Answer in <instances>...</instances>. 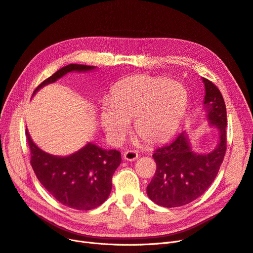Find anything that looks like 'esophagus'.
Masks as SVG:
<instances>
[{
  "label": "esophagus",
  "instance_id": "34e87169",
  "mask_svg": "<svg viewBox=\"0 0 253 253\" xmlns=\"http://www.w3.org/2000/svg\"><path fill=\"white\" fill-rule=\"evenodd\" d=\"M124 160L125 161H128V162H134L136 158L138 157L137 155V152L136 151H133V150H128L124 153Z\"/></svg>",
  "mask_w": 253,
  "mask_h": 253
}]
</instances>
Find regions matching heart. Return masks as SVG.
I'll return each instance as SVG.
<instances>
[{"label": "heart", "mask_w": 253, "mask_h": 253, "mask_svg": "<svg viewBox=\"0 0 253 253\" xmlns=\"http://www.w3.org/2000/svg\"><path fill=\"white\" fill-rule=\"evenodd\" d=\"M188 100V92L177 82L146 75L130 77L111 89L110 105L101 107L100 123L115 144L123 141L131 121L142 141L161 144L178 128Z\"/></svg>", "instance_id": "b5f03b06"}]
</instances>
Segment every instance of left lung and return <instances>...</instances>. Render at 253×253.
<instances>
[{
  "mask_svg": "<svg viewBox=\"0 0 253 253\" xmlns=\"http://www.w3.org/2000/svg\"><path fill=\"white\" fill-rule=\"evenodd\" d=\"M205 87L203 110L209 126L218 131V143L213 150L198 153L193 150L185 131L152 155L156 172L147 186L148 197L164 208L185 205L207 191L216 178L226 151V106L218 87L202 78Z\"/></svg>",
  "mask_w": 253,
  "mask_h": 253,
  "instance_id": "1",
  "label": "left lung"
}]
</instances>
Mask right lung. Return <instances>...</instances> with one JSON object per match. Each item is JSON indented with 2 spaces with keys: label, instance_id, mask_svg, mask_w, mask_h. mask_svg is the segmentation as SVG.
Segmentation results:
<instances>
[{
  "label": "right lung",
  "instance_id": "right-lung-1",
  "mask_svg": "<svg viewBox=\"0 0 253 253\" xmlns=\"http://www.w3.org/2000/svg\"><path fill=\"white\" fill-rule=\"evenodd\" d=\"M96 67L71 63L42 82V87L57 81L72 72H88ZM31 151V166L37 179L61 204L78 211H89L104 202L111 192V178L121 164V153L106 150L87 143L80 150L68 156H56L37 147L26 129Z\"/></svg>",
  "mask_w": 253,
  "mask_h": 253
}]
</instances>
